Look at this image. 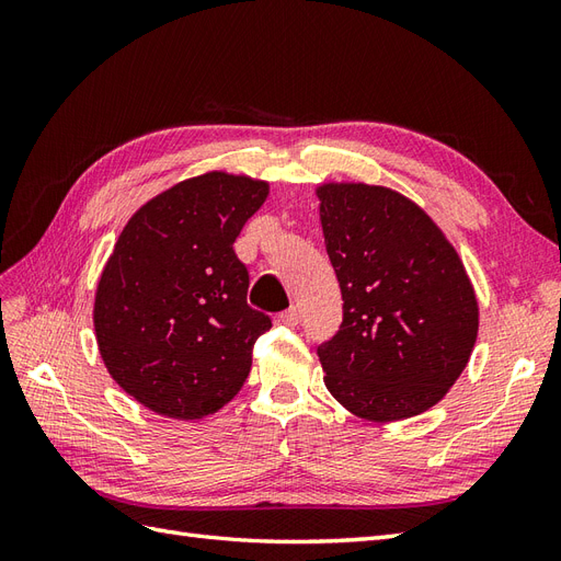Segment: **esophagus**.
Listing matches in <instances>:
<instances>
[{
    "label": "esophagus",
    "instance_id": "obj_1",
    "mask_svg": "<svg viewBox=\"0 0 561 561\" xmlns=\"http://www.w3.org/2000/svg\"><path fill=\"white\" fill-rule=\"evenodd\" d=\"M278 320L283 322V325H287V328H295L297 322H299V309H297V307H290V309L283 311V313L278 316Z\"/></svg>",
    "mask_w": 561,
    "mask_h": 561
}]
</instances>
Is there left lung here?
Returning <instances> with one entry per match:
<instances>
[{
  "mask_svg": "<svg viewBox=\"0 0 561 561\" xmlns=\"http://www.w3.org/2000/svg\"><path fill=\"white\" fill-rule=\"evenodd\" d=\"M344 320L318 346L325 386L355 416L431 410L461 377L480 309L454 245L414 201L363 182L318 186Z\"/></svg>",
  "mask_w": 561,
  "mask_h": 561,
  "instance_id": "8db88e82",
  "label": "left lung"
}]
</instances>
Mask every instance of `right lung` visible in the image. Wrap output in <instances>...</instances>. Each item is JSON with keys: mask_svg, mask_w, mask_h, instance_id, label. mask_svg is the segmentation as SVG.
Segmentation results:
<instances>
[{"mask_svg": "<svg viewBox=\"0 0 561 561\" xmlns=\"http://www.w3.org/2000/svg\"><path fill=\"white\" fill-rule=\"evenodd\" d=\"M268 182L213 171L135 213L98 280L93 325L112 379L147 410L194 421L239 393L271 318L248 307L233 241Z\"/></svg>", "mask_w": 561, "mask_h": 561, "instance_id": "1", "label": "right lung"}]
</instances>
